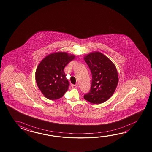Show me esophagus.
<instances>
[{
	"label": "esophagus",
	"instance_id": "1",
	"mask_svg": "<svg viewBox=\"0 0 152 152\" xmlns=\"http://www.w3.org/2000/svg\"><path fill=\"white\" fill-rule=\"evenodd\" d=\"M78 84H76L75 85L72 84V88H76V87H78Z\"/></svg>",
	"mask_w": 152,
	"mask_h": 152
}]
</instances>
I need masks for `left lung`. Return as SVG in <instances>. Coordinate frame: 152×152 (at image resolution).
Masks as SVG:
<instances>
[{
  "label": "left lung",
  "mask_w": 152,
  "mask_h": 152,
  "mask_svg": "<svg viewBox=\"0 0 152 152\" xmlns=\"http://www.w3.org/2000/svg\"><path fill=\"white\" fill-rule=\"evenodd\" d=\"M84 59L92 75L91 90L84 95L85 100L93 104L105 102L115 93L119 82L115 64L109 58L98 51L85 55Z\"/></svg>",
  "instance_id": "left-lung-1"
}]
</instances>
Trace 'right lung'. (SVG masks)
Returning a JSON list of instances; mask_svg holds the SVG:
<instances>
[{
  "instance_id": "1",
  "label": "right lung",
  "mask_w": 152,
  "mask_h": 152,
  "mask_svg": "<svg viewBox=\"0 0 152 152\" xmlns=\"http://www.w3.org/2000/svg\"><path fill=\"white\" fill-rule=\"evenodd\" d=\"M75 57L66 52H54L44 58L37 66L36 83L48 99L57 100L67 92L69 83L66 78L64 68Z\"/></svg>"
}]
</instances>
